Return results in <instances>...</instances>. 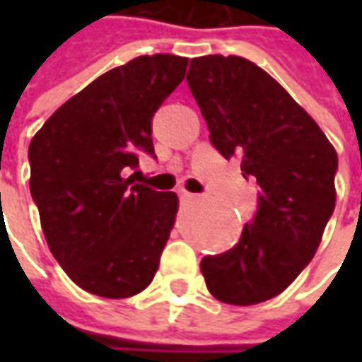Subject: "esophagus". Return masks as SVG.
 Here are the masks:
<instances>
[{"instance_id":"34e87169","label":"esophagus","mask_w":362,"mask_h":362,"mask_svg":"<svg viewBox=\"0 0 362 362\" xmlns=\"http://www.w3.org/2000/svg\"><path fill=\"white\" fill-rule=\"evenodd\" d=\"M178 197H180V202H189L194 197V194H189L186 189H178Z\"/></svg>"}]
</instances>
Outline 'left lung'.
I'll return each mask as SVG.
<instances>
[{"mask_svg": "<svg viewBox=\"0 0 362 362\" xmlns=\"http://www.w3.org/2000/svg\"><path fill=\"white\" fill-rule=\"evenodd\" d=\"M186 81L213 145L225 158H243V176L262 189L238 244L202 259L205 285L221 303H264L318 250L335 207L337 153L310 114L250 59L194 58Z\"/></svg>", "mask_w": 362, "mask_h": 362, "instance_id": "left-lung-1", "label": "left lung"}]
</instances>
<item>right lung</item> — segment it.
Masks as SVG:
<instances>
[{
  "mask_svg": "<svg viewBox=\"0 0 362 362\" xmlns=\"http://www.w3.org/2000/svg\"><path fill=\"white\" fill-rule=\"evenodd\" d=\"M188 58L139 56L114 67L46 119L28 147L30 196L46 243L75 285L127 298L149 285L178 196L124 178L153 155L151 119L184 79Z\"/></svg>",
  "mask_w": 362,
  "mask_h": 362,
  "instance_id": "add662e5",
  "label": "right lung"
}]
</instances>
